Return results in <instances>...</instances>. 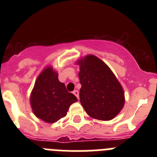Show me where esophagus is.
<instances>
[{"mask_svg":"<svg viewBox=\"0 0 157 157\" xmlns=\"http://www.w3.org/2000/svg\"><path fill=\"white\" fill-rule=\"evenodd\" d=\"M73 94H74L75 96H76V97H77L78 99H79V93H78V91L74 90L73 91Z\"/></svg>","mask_w":157,"mask_h":157,"instance_id":"obj_1","label":"esophagus"}]
</instances>
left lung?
<instances>
[{"label": "left lung", "instance_id": "left-lung-1", "mask_svg": "<svg viewBox=\"0 0 157 157\" xmlns=\"http://www.w3.org/2000/svg\"><path fill=\"white\" fill-rule=\"evenodd\" d=\"M79 65L80 102L87 114L96 120L109 121L123 109V86L109 67L94 55L76 61Z\"/></svg>", "mask_w": 157, "mask_h": 157}]
</instances>
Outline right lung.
Returning a JSON list of instances; mask_svg holds the SVG:
<instances>
[{"label":"right lung","mask_w":157,"mask_h":157,"mask_svg":"<svg viewBox=\"0 0 157 157\" xmlns=\"http://www.w3.org/2000/svg\"><path fill=\"white\" fill-rule=\"evenodd\" d=\"M76 101L77 98L67 92L52 66H47L37 76L30 97L34 114L48 123H56L66 116L69 107Z\"/></svg>","instance_id":"add662e5"}]
</instances>
